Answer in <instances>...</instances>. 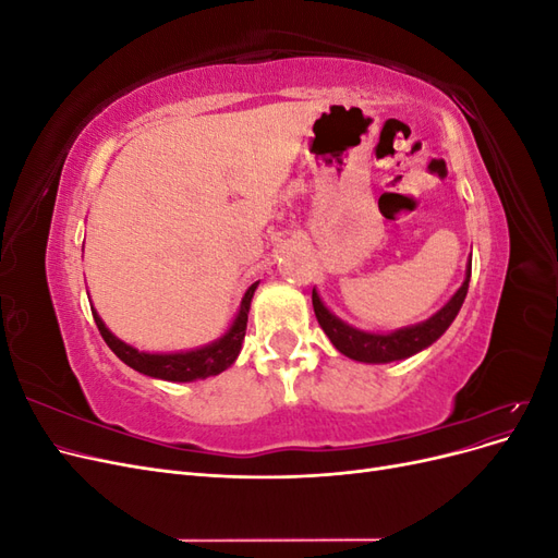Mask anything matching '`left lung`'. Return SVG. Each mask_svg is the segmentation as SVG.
I'll return each mask as SVG.
<instances>
[{
  "label": "left lung",
  "mask_w": 558,
  "mask_h": 558,
  "mask_svg": "<svg viewBox=\"0 0 558 558\" xmlns=\"http://www.w3.org/2000/svg\"><path fill=\"white\" fill-rule=\"evenodd\" d=\"M470 269H472V263H468V267H465V279L461 283V289L449 298V302L442 310H437L430 318L421 320V324L398 328L393 332H367V330H359V328L344 324L340 316H335L324 305V300H320L316 289L312 291L314 314L318 318V326L324 328L328 340L332 342V347L340 353H344V356L351 361L377 365V363L410 359V356H414V353L430 347L435 340H440L445 330L453 324V318L461 312L463 300L468 295Z\"/></svg>",
  "instance_id": "left-lung-1"
}]
</instances>
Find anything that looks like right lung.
I'll list each match as a JSON object with an SVG mask.
<instances>
[{"label": "right lung", "instance_id": "right-lung-1", "mask_svg": "<svg viewBox=\"0 0 558 558\" xmlns=\"http://www.w3.org/2000/svg\"><path fill=\"white\" fill-rule=\"evenodd\" d=\"M258 289V281L248 286V291L242 298V305L238 316L232 318L230 328L218 337V340L189 349V351H174V353H148L140 351L130 344H125L105 326V320L99 318V314L93 310V318L99 328V335L105 337V342L109 349L121 359L125 365H130L137 373L154 377V379H165V381H195V379H207L214 375H221L223 369H228L234 361H238L242 342L246 335V320H248V310H251V298Z\"/></svg>", "mask_w": 558, "mask_h": 558}]
</instances>
